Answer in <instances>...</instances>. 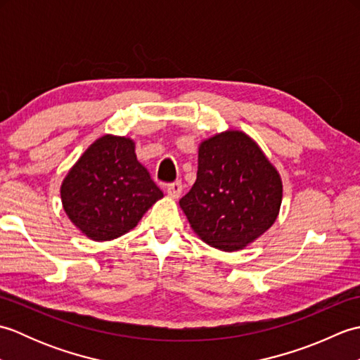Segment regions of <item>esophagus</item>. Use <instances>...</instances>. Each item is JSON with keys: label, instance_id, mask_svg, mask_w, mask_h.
I'll return each instance as SVG.
<instances>
[{"label": "esophagus", "instance_id": "1", "mask_svg": "<svg viewBox=\"0 0 360 360\" xmlns=\"http://www.w3.org/2000/svg\"><path fill=\"white\" fill-rule=\"evenodd\" d=\"M181 192H182V182L181 181H174V182H172V184H168L167 186V193L170 195L172 198H179V195H181Z\"/></svg>", "mask_w": 360, "mask_h": 360}]
</instances>
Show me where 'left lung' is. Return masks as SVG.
I'll return each instance as SVG.
<instances>
[{
  "label": "left lung",
  "instance_id": "left-lung-1",
  "mask_svg": "<svg viewBox=\"0 0 360 360\" xmlns=\"http://www.w3.org/2000/svg\"><path fill=\"white\" fill-rule=\"evenodd\" d=\"M278 172L243 131L210 137L198 151L196 181L179 200L195 233L226 252L246 248L278 217Z\"/></svg>",
  "mask_w": 360,
  "mask_h": 360
}]
</instances>
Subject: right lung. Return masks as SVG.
<instances>
[{"instance_id":"right-lung-1","label":"right lung","mask_w":360,"mask_h":360,"mask_svg":"<svg viewBox=\"0 0 360 360\" xmlns=\"http://www.w3.org/2000/svg\"><path fill=\"white\" fill-rule=\"evenodd\" d=\"M62 202L72 223L96 241L131 231L164 196L128 137L106 134L83 153L62 184Z\"/></svg>"}]
</instances>
